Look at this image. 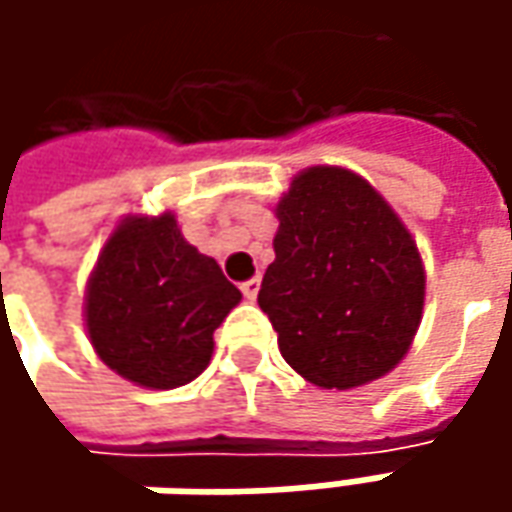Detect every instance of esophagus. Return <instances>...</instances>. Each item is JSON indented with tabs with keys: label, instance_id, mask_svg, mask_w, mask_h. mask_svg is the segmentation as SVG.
<instances>
[{
	"label": "esophagus",
	"instance_id": "34e87169",
	"mask_svg": "<svg viewBox=\"0 0 512 512\" xmlns=\"http://www.w3.org/2000/svg\"><path fill=\"white\" fill-rule=\"evenodd\" d=\"M259 285H262V279L259 276H253V279H247V282H242V293H245V299H256L259 296Z\"/></svg>",
	"mask_w": 512,
	"mask_h": 512
}]
</instances>
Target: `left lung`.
I'll return each instance as SVG.
<instances>
[{
    "mask_svg": "<svg viewBox=\"0 0 512 512\" xmlns=\"http://www.w3.org/2000/svg\"><path fill=\"white\" fill-rule=\"evenodd\" d=\"M259 307L285 362L325 390L390 373L424 307V265L382 193L344 168L302 170L276 205Z\"/></svg>",
    "mask_w": 512,
    "mask_h": 512,
    "instance_id": "8db88e82",
    "label": "left lung"
}]
</instances>
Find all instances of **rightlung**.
<instances>
[{
    "mask_svg": "<svg viewBox=\"0 0 512 512\" xmlns=\"http://www.w3.org/2000/svg\"><path fill=\"white\" fill-rule=\"evenodd\" d=\"M239 299L216 259L187 245L173 213L128 216L90 273L85 325L110 370L170 390L210 364L213 330Z\"/></svg>",
    "mask_w": 512,
    "mask_h": 512,
    "instance_id": "1",
    "label": "right lung"
}]
</instances>
